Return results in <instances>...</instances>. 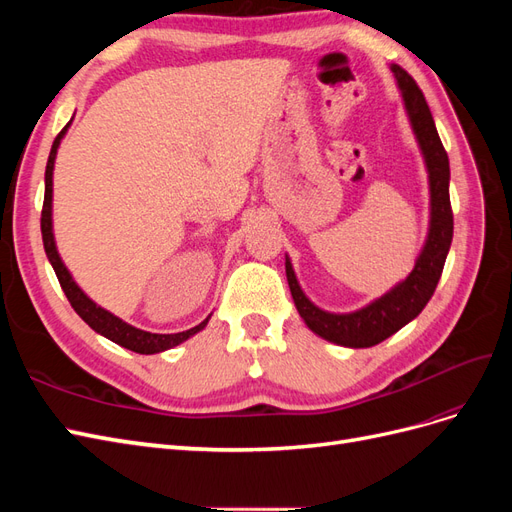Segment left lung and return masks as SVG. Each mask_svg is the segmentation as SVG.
Instances as JSON below:
<instances>
[{"mask_svg": "<svg viewBox=\"0 0 512 512\" xmlns=\"http://www.w3.org/2000/svg\"><path fill=\"white\" fill-rule=\"evenodd\" d=\"M391 70L397 79V87L401 91V98H404L412 130L418 147H421L429 173V232L423 245V252L416 258L412 273L404 282H399L395 288L382 294L380 299L356 309V312L331 314L316 307L305 297V292L301 290L297 275H294V269L290 265V258L286 256L288 286L301 318L316 335L327 339V342L346 348L376 346L421 314L440 282L446 254L451 250L453 241V209L451 196H448V181H451L448 156L438 136L436 123H433L423 91L418 89L416 81L404 68L391 66Z\"/></svg>", "mask_w": 512, "mask_h": 512, "instance_id": "8db88e82", "label": "left lung"}]
</instances>
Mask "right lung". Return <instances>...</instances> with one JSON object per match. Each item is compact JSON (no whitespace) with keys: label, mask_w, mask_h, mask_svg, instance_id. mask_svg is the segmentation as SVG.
Segmentation results:
<instances>
[{"label":"right lung","mask_w":512,"mask_h":512,"mask_svg":"<svg viewBox=\"0 0 512 512\" xmlns=\"http://www.w3.org/2000/svg\"><path fill=\"white\" fill-rule=\"evenodd\" d=\"M70 126V123H68ZM68 126L57 134V138L53 141L51 153H49V162H46V173H44V205H42V218H40V228H42V241H44V252L49 256V262L55 269L57 280L64 288L66 297L70 301V305L74 307V312L79 314L91 329L96 333L104 335L106 339H111V342L128 348L132 352L138 354H156V352H164L168 348H175L185 339L196 335L198 331H203L207 327V322L211 316H207L203 322L196 324L194 329H188L183 333H170V335H160V333H149V331H141L132 327V324L123 322L121 318H117L115 314L106 312L104 307L96 305L91 301L87 294L79 288L72 280L70 271L66 269L64 262H61L59 254H57V247H55V237H53V168H55V156H57V147L61 143V138H64Z\"/></svg>","instance_id":"right-lung-1"}]
</instances>
